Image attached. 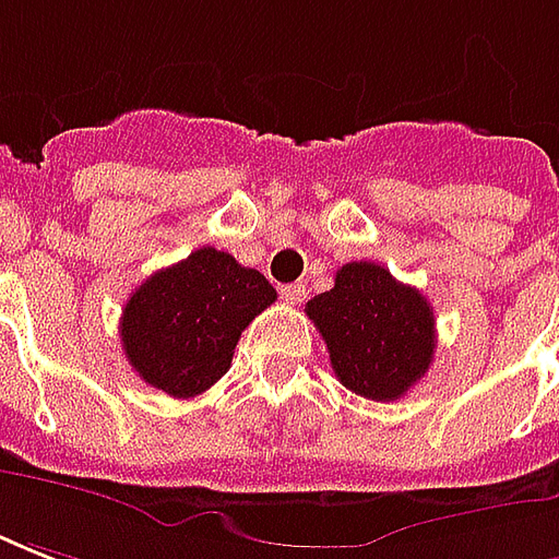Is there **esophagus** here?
I'll use <instances>...</instances> for the list:
<instances>
[{
    "mask_svg": "<svg viewBox=\"0 0 559 559\" xmlns=\"http://www.w3.org/2000/svg\"><path fill=\"white\" fill-rule=\"evenodd\" d=\"M280 295H283V300H286V304L298 307L300 300L307 298V286H304V283H288V286L280 288Z\"/></svg>",
    "mask_w": 559,
    "mask_h": 559,
    "instance_id": "1",
    "label": "esophagus"
}]
</instances>
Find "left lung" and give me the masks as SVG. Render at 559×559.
Wrapping results in <instances>:
<instances>
[{"instance_id": "left-lung-1", "label": "left lung", "mask_w": 559, "mask_h": 559, "mask_svg": "<svg viewBox=\"0 0 559 559\" xmlns=\"http://www.w3.org/2000/svg\"><path fill=\"white\" fill-rule=\"evenodd\" d=\"M307 316L336 379L367 400H400L433 364V307L376 261L343 264L334 288L307 304Z\"/></svg>"}]
</instances>
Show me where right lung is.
Returning <instances> with one entry per match:
<instances>
[{
    "instance_id": "obj_1",
    "label": "right lung",
    "mask_w": 559,
    "mask_h": 559,
    "mask_svg": "<svg viewBox=\"0 0 559 559\" xmlns=\"http://www.w3.org/2000/svg\"><path fill=\"white\" fill-rule=\"evenodd\" d=\"M273 300L259 271L201 247L134 288L120 319L122 349L146 385L195 397L228 373L243 328Z\"/></svg>"
}]
</instances>
